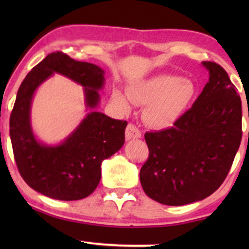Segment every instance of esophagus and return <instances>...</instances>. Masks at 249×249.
I'll use <instances>...</instances> for the list:
<instances>
[{
  "label": "esophagus",
  "instance_id": "obj_1",
  "mask_svg": "<svg viewBox=\"0 0 249 249\" xmlns=\"http://www.w3.org/2000/svg\"><path fill=\"white\" fill-rule=\"evenodd\" d=\"M141 137H142L141 130H139L135 124H129L127 125V129H125V139H127V141H131V139L141 138Z\"/></svg>",
  "mask_w": 249,
  "mask_h": 249
}]
</instances>
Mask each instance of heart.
<instances>
[{
  "label": "heart",
  "instance_id": "obj_1",
  "mask_svg": "<svg viewBox=\"0 0 249 249\" xmlns=\"http://www.w3.org/2000/svg\"><path fill=\"white\" fill-rule=\"evenodd\" d=\"M196 94L192 80L173 74H159L137 81L128 88V94L114 89L112 97L124 110H129L134 102L147 105L146 124L155 129L171 127L188 108Z\"/></svg>",
  "mask_w": 249,
  "mask_h": 249
}]
</instances>
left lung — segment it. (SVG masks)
I'll return each mask as SVG.
<instances>
[{
	"instance_id": "1",
	"label": "left lung",
	"mask_w": 249,
	"mask_h": 249,
	"mask_svg": "<svg viewBox=\"0 0 249 249\" xmlns=\"http://www.w3.org/2000/svg\"><path fill=\"white\" fill-rule=\"evenodd\" d=\"M202 64L209 83L193 107L173 127L145 134L149 155L139 178L146 195L164 205H185L212 195L240 146V96L220 64Z\"/></svg>"
}]
</instances>
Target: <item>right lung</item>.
Masks as SVG:
<instances>
[{"label":"right lung","instance_id":"obj_1","mask_svg":"<svg viewBox=\"0 0 249 249\" xmlns=\"http://www.w3.org/2000/svg\"><path fill=\"white\" fill-rule=\"evenodd\" d=\"M54 72L85 87L87 108L100 102L104 71L62 52H53L35 66L20 85L10 115V138L17 168L27 185L50 198L78 200L89 196L101 180L103 160L124 144L127 121L90 111L66 141L47 146L37 141L30 125L34 93Z\"/></svg>","mask_w":249,"mask_h":249}]
</instances>
